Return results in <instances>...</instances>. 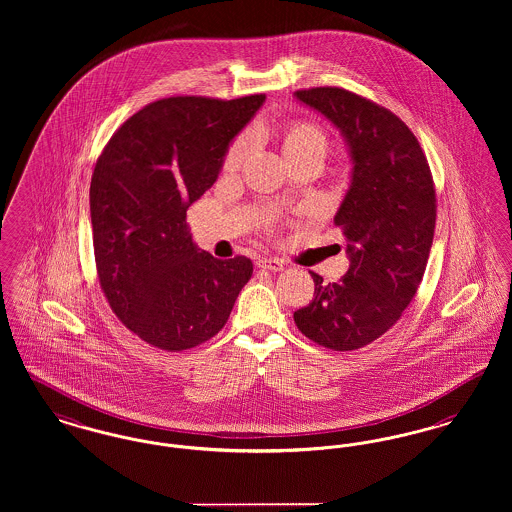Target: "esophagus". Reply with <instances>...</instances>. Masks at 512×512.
I'll return each mask as SVG.
<instances>
[{"label": "esophagus", "mask_w": 512, "mask_h": 512, "mask_svg": "<svg viewBox=\"0 0 512 512\" xmlns=\"http://www.w3.org/2000/svg\"><path fill=\"white\" fill-rule=\"evenodd\" d=\"M256 264H258V268L268 269V271H283L285 269L283 260H279V258H260Z\"/></svg>", "instance_id": "obj_1"}]
</instances>
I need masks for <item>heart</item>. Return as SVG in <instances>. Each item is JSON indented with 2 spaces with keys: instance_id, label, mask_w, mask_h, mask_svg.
I'll return each instance as SVG.
<instances>
[{
  "instance_id": "b5f03b06",
  "label": "heart",
  "mask_w": 512,
  "mask_h": 512,
  "mask_svg": "<svg viewBox=\"0 0 512 512\" xmlns=\"http://www.w3.org/2000/svg\"><path fill=\"white\" fill-rule=\"evenodd\" d=\"M312 150L325 152V136L318 127L310 123H295L281 136V152L285 160H291ZM246 152H248V138H239L227 152L225 169L229 171L237 169L243 163Z\"/></svg>"
}]
</instances>
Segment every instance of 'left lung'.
I'll use <instances>...</instances> for the list:
<instances>
[{
    "mask_svg": "<svg viewBox=\"0 0 512 512\" xmlns=\"http://www.w3.org/2000/svg\"><path fill=\"white\" fill-rule=\"evenodd\" d=\"M293 96L341 133L350 160L349 190L333 217L349 271L327 285L310 271L316 291L296 310V327L327 349H360L397 323L426 271L435 231L430 165L389 109L331 86Z\"/></svg>",
    "mask_w": 512,
    "mask_h": 512,
    "instance_id": "left-lung-1",
    "label": "left lung"
}]
</instances>
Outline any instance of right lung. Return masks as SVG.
Listing matches in <instances>:
<instances>
[{"mask_svg":"<svg viewBox=\"0 0 512 512\" xmlns=\"http://www.w3.org/2000/svg\"><path fill=\"white\" fill-rule=\"evenodd\" d=\"M266 96H177L111 136L90 183L96 268L111 310L142 341L177 352L212 339L252 277L244 256L198 248L187 210L216 183L233 140Z\"/></svg>","mask_w":512,"mask_h":512,"instance_id":"right-lung-1","label":"right lung"}]
</instances>
